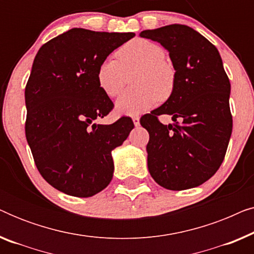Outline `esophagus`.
<instances>
[{
    "mask_svg": "<svg viewBox=\"0 0 254 254\" xmlns=\"http://www.w3.org/2000/svg\"><path fill=\"white\" fill-rule=\"evenodd\" d=\"M131 119H133V123L136 127L138 126V125H140V118H138V116H133V117H131Z\"/></svg>",
    "mask_w": 254,
    "mask_h": 254,
    "instance_id": "34e87169",
    "label": "esophagus"
}]
</instances>
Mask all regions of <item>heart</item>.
Segmentation results:
<instances>
[{"label":"heart","mask_w":254,"mask_h":254,"mask_svg":"<svg viewBox=\"0 0 254 254\" xmlns=\"http://www.w3.org/2000/svg\"><path fill=\"white\" fill-rule=\"evenodd\" d=\"M117 60L107 59L97 70L99 88L109 97L120 95L133 76L135 88L127 90L117 100V111L134 116L168 98L175 88V71L168 62L165 51L154 41L134 39L116 52Z\"/></svg>","instance_id":"obj_1"}]
</instances>
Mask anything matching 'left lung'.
<instances>
[{"label": "left lung", "instance_id": "1", "mask_svg": "<svg viewBox=\"0 0 254 254\" xmlns=\"http://www.w3.org/2000/svg\"><path fill=\"white\" fill-rule=\"evenodd\" d=\"M140 37L166 48L176 70L169 99L140 119L149 133L148 170L164 189L196 187L216 173L232 131L230 82L220 53L199 32L180 24L142 31ZM162 114L172 115L175 124L163 125L158 120Z\"/></svg>", "mask_w": 254, "mask_h": 254}]
</instances>
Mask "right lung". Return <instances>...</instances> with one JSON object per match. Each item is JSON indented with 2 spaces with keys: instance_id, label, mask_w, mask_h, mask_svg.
Segmentation results:
<instances>
[{
  "instance_id": "obj_1",
  "label": "right lung",
  "mask_w": 254,
  "mask_h": 254,
  "mask_svg": "<svg viewBox=\"0 0 254 254\" xmlns=\"http://www.w3.org/2000/svg\"><path fill=\"white\" fill-rule=\"evenodd\" d=\"M134 33L71 29L44 44L25 86V135L38 171L68 195L88 197L113 177L112 150L134 128L129 117L93 123L113 110L97 70Z\"/></svg>"
}]
</instances>
